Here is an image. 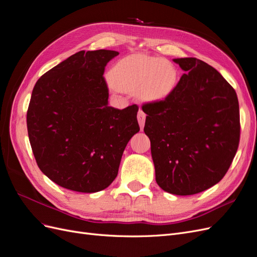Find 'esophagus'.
I'll list each match as a JSON object with an SVG mask.
<instances>
[{
	"label": "esophagus",
	"instance_id": "1",
	"mask_svg": "<svg viewBox=\"0 0 257 257\" xmlns=\"http://www.w3.org/2000/svg\"><path fill=\"white\" fill-rule=\"evenodd\" d=\"M146 113L142 110L139 109L138 113H137V120H138V123H139V126H141V130L144 128L145 126V122H146Z\"/></svg>",
	"mask_w": 257,
	"mask_h": 257
}]
</instances>
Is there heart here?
Wrapping results in <instances>:
<instances>
[{
    "instance_id": "b5f03b06",
    "label": "heart",
    "mask_w": 257,
    "mask_h": 257,
    "mask_svg": "<svg viewBox=\"0 0 257 257\" xmlns=\"http://www.w3.org/2000/svg\"><path fill=\"white\" fill-rule=\"evenodd\" d=\"M177 68L162 58L133 54L116 61L110 69L109 87L115 92H137L148 102L166 98L176 87Z\"/></svg>"
}]
</instances>
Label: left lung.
I'll return each mask as SVG.
<instances>
[{"instance_id":"8db88e82","label":"left lung","mask_w":257,"mask_h":257,"mask_svg":"<svg viewBox=\"0 0 257 257\" xmlns=\"http://www.w3.org/2000/svg\"><path fill=\"white\" fill-rule=\"evenodd\" d=\"M173 61L184 74L164 100L143 107L144 131L157 183L184 196L211 188L227 173L239 145V104L236 91L206 62Z\"/></svg>"}]
</instances>
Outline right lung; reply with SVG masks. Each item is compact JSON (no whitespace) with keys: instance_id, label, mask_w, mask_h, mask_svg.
Here are the masks:
<instances>
[{"instance_id":"add662e5","label":"right lung","mask_w":257,"mask_h":257,"mask_svg":"<svg viewBox=\"0 0 257 257\" xmlns=\"http://www.w3.org/2000/svg\"><path fill=\"white\" fill-rule=\"evenodd\" d=\"M119 52L79 51L44 74L27 113L38 167L58 185L81 193L109 186L130 139L139 132L138 107L108 106L105 66Z\"/></svg>"}]
</instances>
